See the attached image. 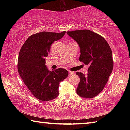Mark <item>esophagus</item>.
<instances>
[{"label": "esophagus", "mask_w": 130, "mask_h": 130, "mask_svg": "<svg viewBox=\"0 0 130 130\" xmlns=\"http://www.w3.org/2000/svg\"><path fill=\"white\" fill-rule=\"evenodd\" d=\"M73 74H74V73L71 72V71H69V75H73Z\"/></svg>", "instance_id": "1"}]
</instances>
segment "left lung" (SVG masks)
<instances>
[{"label":"left lung","instance_id":"left-lung-1","mask_svg":"<svg viewBox=\"0 0 130 130\" xmlns=\"http://www.w3.org/2000/svg\"><path fill=\"white\" fill-rule=\"evenodd\" d=\"M67 34L79 45L80 61L89 65L87 75L76 73L80 80L76 93L82 98L95 97L103 89L112 72L111 47L103 37L90 30L68 31Z\"/></svg>","mask_w":130,"mask_h":130}]
</instances>
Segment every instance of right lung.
Listing matches in <instances>:
<instances>
[{
	"instance_id": "1",
	"label": "right lung",
	"mask_w": 130,
	"mask_h": 130,
	"mask_svg": "<svg viewBox=\"0 0 130 130\" xmlns=\"http://www.w3.org/2000/svg\"><path fill=\"white\" fill-rule=\"evenodd\" d=\"M66 32H41L27 38L18 56V71L24 83L36 98L50 101L59 95L60 83L68 77L64 69L50 71L45 65L54 41L59 40Z\"/></svg>"
}]
</instances>
